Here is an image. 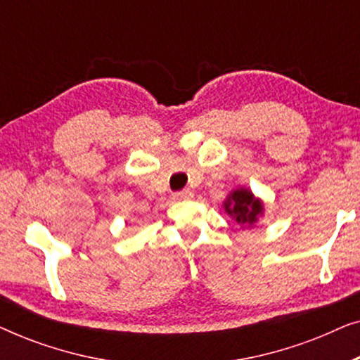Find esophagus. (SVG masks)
<instances>
[{
	"mask_svg": "<svg viewBox=\"0 0 360 360\" xmlns=\"http://www.w3.org/2000/svg\"><path fill=\"white\" fill-rule=\"evenodd\" d=\"M175 201H186V200H191L193 198V191L191 190H181V191H176V193H174V196H172Z\"/></svg>",
	"mask_w": 360,
	"mask_h": 360,
	"instance_id": "obj_1",
	"label": "esophagus"
}]
</instances>
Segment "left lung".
Instances as JSON below:
<instances>
[{
  "mask_svg": "<svg viewBox=\"0 0 360 360\" xmlns=\"http://www.w3.org/2000/svg\"><path fill=\"white\" fill-rule=\"evenodd\" d=\"M224 211L243 228H252L264 214V203L245 186L231 191L224 200Z\"/></svg>",
  "mask_w": 360,
  "mask_h": 360,
  "instance_id": "1",
  "label": "left lung"
}]
</instances>
